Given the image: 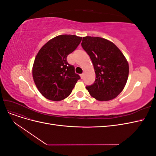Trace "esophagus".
I'll list each match as a JSON object with an SVG mask.
<instances>
[{
	"label": "esophagus",
	"instance_id": "obj_1",
	"mask_svg": "<svg viewBox=\"0 0 156 156\" xmlns=\"http://www.w3.org/2000/svg\"><path fill=\"white\" fill-rule=\"evenodd\" d=\"M81 79H83V77H84V73L81 74Z\"/></svg>",
	"mask_w": 156,
	"mask_h": 156
}]
</instances>
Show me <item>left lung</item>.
Returning a JSON list of instances; mask_svg holds the SVG:
<instances>
[{"label":"left lung","mask_w":156,"mask_h":156,"mask_svg":"<svg viewBox=\"0 0 156 156\" xmlns=\"http://www.w3.org/2000/svg\"><path fill=\"white\" fill-rule=\"evenodd\" d=\"M82 48L90 58L96 73L92 85L87 86L90 95L98 101L115 98L123 90L129 75V64L121 51L100 37H83Z\"/></svg>","instance_id":"8db88e82"}]
</instances>
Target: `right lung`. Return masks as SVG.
Wrapping results in <instances>:
<instances>
[{"instance_id":"1","label":"right lung","mask_w":156,"mask_h":156,"mask_svg":"<svg viewBox=\"0 0 156 156\" xmlns=\"http://www.w3.org/2000/svg\"><path fill=\"white\" fill-rule=\"evenodd\" d=\"M82 37L63 34L55 37L37 53L32 67V77L36 87L45 98L58 101L72 92L80 76L67 56L76 49Z\"/></svg>"}]
</instances>
